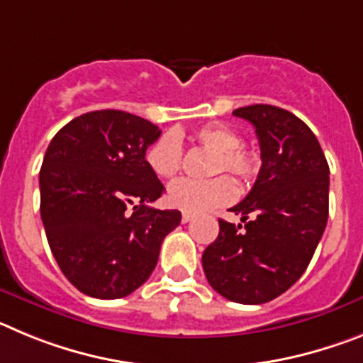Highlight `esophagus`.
<instances>
[{"instance_id": "esophagus-1", "label": "esophagus", "mask_w": 363, "mask_h": 363, "mask_svg": "<svg viewBox=\"0 0 363 363\" xmlns=\"http://www.w3.org/2000/svg\"><path fill=\"white\" fill-rule=\"evenodd\" d=\"M192 218H194V216H192L191 213H184V214H182V221H184V223H187V221H191Z\"/></svg>"}]
</instances>
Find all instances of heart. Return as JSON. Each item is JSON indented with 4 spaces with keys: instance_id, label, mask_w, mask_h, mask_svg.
Segmentation results:
<instances>
[{
    "instance_id": "b5f03b06",
    "label": "heart",
    "mask_w": 363,
    "mask_h": 363,
    "mask_svg": "<svg viewBox=\"0 0 363 363\" xmlns=\"http://www.w3.org/2000/svg\"><path fill=\"white\" fill-rule=\"evenodd\" d=\"M201 149L214 152L213 174L229 172L240 179H251L259 171V156L242 147V136L227 125L211 123L194 133ZM147 163L158 178L171 179L184 167V147L176 133H165L147 150ZM236 196V187L227 176L209 182L178 179L167 191V201L184 213H203L213 207L227 205Z\"/></svg>"
}]
</instances>
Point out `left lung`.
<instances>
[{"instance_id": "8db88e82", "label": "left lung", "mask_w": 363, "mask_h": 363, "mask_svg": "<svg viewBox=\"0 0 363 363\" xmlns=\"http://www.w3.org/2000/svg\"><path fill=\"white\" fill-rule=\"evenodd\" d=\"M233 114L255 125L262 169L230 209L246 227L220 220L201 264L216 293L256 306L285 293L309 265L329 216V165L313 130L293 112L258 104Z\"/></svg>"}]
</instances>
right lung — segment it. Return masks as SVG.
<instances>
[{"mask_svg": "<svg viewBox=\"0 0 363 363\" xmlns=\"http://www.w3.org/2000/svg\"><path fill=\"white\" fill-rule=\"evenodd\" d=\"M160 134L149 120L107 108L74 118L47 147L41 221L57 265L83 294L114 300L134 293L182 221L179 211L149 205L165 191L145 160Z\"/></svg>", "mask_w": 363, "mask_h": 363, "instance_id": "1", "label": "right lung"}]
</instances>
